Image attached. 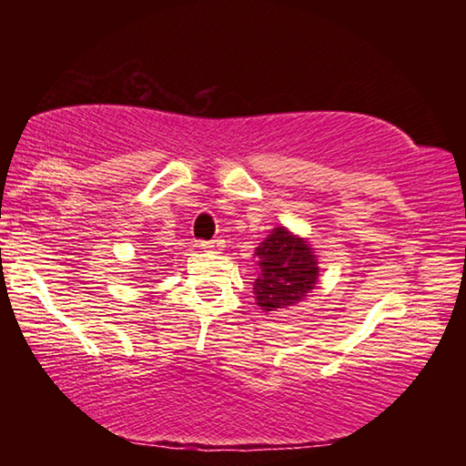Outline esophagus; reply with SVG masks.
<instances>
[{
	"label": "esophagus",
	"instance_id": "1",
	"mask_svg": "<svg viewBox=\"0 0 466 466\" xmlns=\"http://www.w3.org/2000/svg\"><path fill=\"white\" fill-rule=\"evenodd\" d=\"M201 248H205L208 252H219L224 248V240L222 238H214V240H203Z\"/></svg>",
	"mask_w": 466,
	"mask_h": 466
}]
</instances>
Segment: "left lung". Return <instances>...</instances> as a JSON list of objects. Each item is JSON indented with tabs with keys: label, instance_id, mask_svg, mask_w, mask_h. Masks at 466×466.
<instances>
[{
	"label": "left lung",
	"instance_id": "left-lung-1",
	"mask_svg": "<svg viewBox=\"0 0 466 466\" xmlns=\"http://www.w3.org/2000/svg\"><path fill=\"white\" fill-rule=\"evenodd\" d=\"M258 279L255 281L257 304L265 312L281 310L302 302L319 279V265L312 248L286 228H275L258 244Z\"/></svg>",
	"mask_w": 466,
	"mask_h": 466
}]
</instances>
